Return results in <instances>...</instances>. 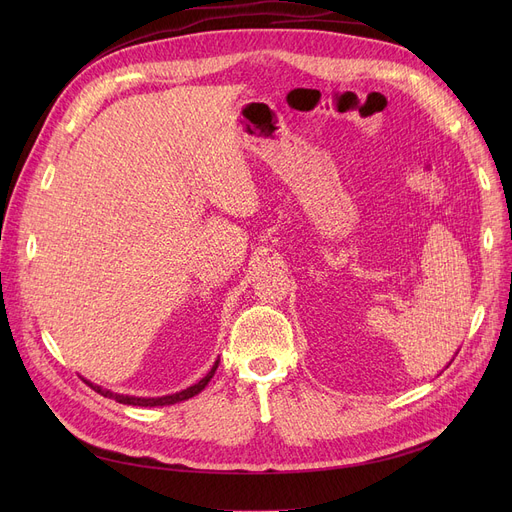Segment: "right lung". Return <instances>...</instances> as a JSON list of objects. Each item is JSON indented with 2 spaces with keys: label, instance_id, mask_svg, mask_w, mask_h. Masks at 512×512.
<instances>
[{
  "label": "right lung",
  "instance_id": "add662e5",
  "mask_svg": "<svg viewBox=\"0 0 512 512\" xmlns=\"http://www.w3.org/2000/svg\"><path fill=\"white\" fill-rule=\"evenodd\" d=\"M218 365H220V359L213 363V367L207 371L205 378H201L197 384L188 386V388H184V390H180L176 394H166V396H128V394H118V392H112V390H105V388H101V386H97V384H93V382H89L85 378L83 380L95 392H99L101 396L114 398L116 402H122V405H132V407H166V405H176V402H182V400H188V398L197 396L209 384V380L213 378V373H215V369H218Z\"/></svg>",
  "mask_w": 512,
  "mask_h": 512
}]
</instances>
